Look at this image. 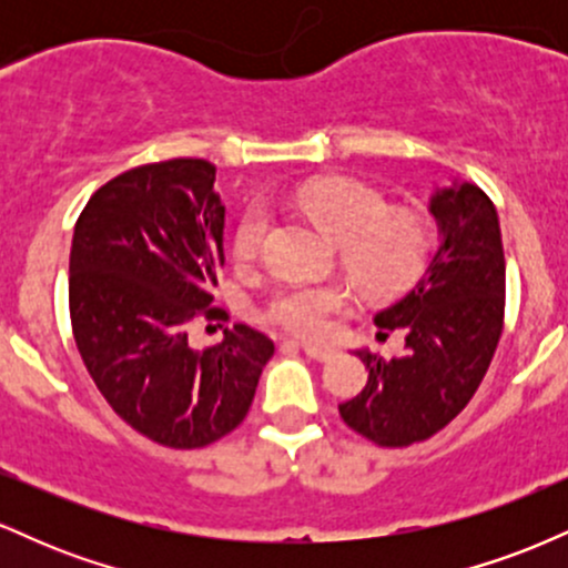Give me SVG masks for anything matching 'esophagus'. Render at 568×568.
I'll list each match as a JSON object with an SVG mask.
<instances>
[{
    "instance_id": "esophagus-1",
    "label": "esophagus",
    "mask_w": 568,
    "mask_h": 568,
    "mask_svg": "<svg viewBox=\"0 0 568 568\" xmlns=\"http://www.w3.org/2000/svg\"><path fill=\"white\" fill-rule=\"evenodd\" d=\"M302 349H304L306 357H312V361H321V363L331 361V357L336 355V352L331 347H315V344H302Z\"/></svg>"
}]
</instances>
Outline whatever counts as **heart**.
I'll use <instances>...</instances> for the list:
<instances>
[{"instance_id": "obj_1", "label": "heart", "mask_w": 568, "mask_h": 568, "mask_svg": "<svg viewBox=\"0 0 568 568\" xmlns=\"http://www.w3.org/2000/svg\"><path fill=\"white\" fill-rule=\"evenodd\" d=\"M293 205L317 230L338 243V264L361 291L387 296L422 272L429 251V232L416 213H389V202L374 186L357 179L306 181L293 192ZM272 219L264 205H251L234 232L240 262L262 256ZM349 293L342 285H288L264 306V321L288 334L317 338L331 315L344 310Z\"/></svg>"}]
</instances>
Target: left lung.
<instances>
[{
    "label": "left lung",
    "instance_id": "left-lung-1",
    "mask_svg": "<svg viewBox=\"0 0 568 568\" xmlns=\"http://www.w3.org/2000/svg\"><path fill=\"white\" fill-rule=\"evenodd\" d=\"M429 211L440 245L419 283L376 315L379 336L403 328L406 352L361 349L368 382L338 403L344 425L382 448L440 433L484 382L505 328V251L494 202L475 184L438 189Z\"/></svg>",
    "mask_w": 568,
    "mask_h": 568
}]
</instances>
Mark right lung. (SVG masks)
<instances>
[{
    "label": "right lung",
    "instance_id": "add662e5",
    "mask_svg": "<svg viewBox=\"0 0 568 568\" xmlns=\"http://www.w3.org/2000/svg\"><path fill=\"white\" fill-rule=\"evenodd\" d=\"M207 160H165L95 189L69 256L71 334L98 393L143 438L205 448L245 419L275 344L245 323L197 349L224 266V205Z\"/></svg>",
    "mask_w": 568,
    "mask_h": 568
}]
</instances>
